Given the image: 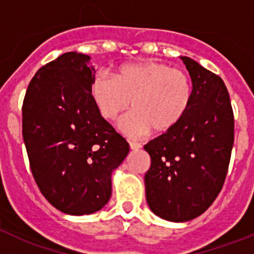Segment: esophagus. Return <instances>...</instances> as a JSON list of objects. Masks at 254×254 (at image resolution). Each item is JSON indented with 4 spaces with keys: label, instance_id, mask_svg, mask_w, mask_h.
I'll list each match as a JSON object with an SVG mask.
<instances>
[{
    "label": "esophagus",
    "instance_id": "obj_1",
    "mask_svg": "<svg viewBox=\"0 0 254 254\" xmlns=\"http://www.w3.org/2000/svg\"><path fill=\"white\" fill-rule=\"evenodd\" d=\"M129 147H131V150H138L141 149V143L134 142V141H129Z\"/></svg>",
    "mask_w": 254,
    "mask_h": 254
}]
</instances>
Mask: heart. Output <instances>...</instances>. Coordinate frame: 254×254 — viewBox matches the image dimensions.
Masks as SVG:
<instances>
[{
    "mask_svg": "<svg viewBox=\"0 0 254 254\" xmlns=\"http://www.w3.org/2000/svg\"><path fill=\"white\" fill-rule=\"evenodd\" d=\"M94 104L104 120L114 122L129 108L134 109L122 123V129L140 137L152 129L172 131L187 114L193 98L190 76L181 68L161 62L142 61L121 66L114 80L96 76L90 86Z\"/></svg>",
    "mask_w": 254,
    "mask_h": 254,
    "instance_id": "heart-1",
    "label": "heart"
}]
</instances>
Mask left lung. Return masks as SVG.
I'll list each match as a JSON object with an SVG mask.
<instances>
[{
	"instance_id": "left-lung-1",
	"label": "left lung",
	"mask_w": 254,
	"mask_h": 254,
	"mask_svg": "<svg viewBox=\"0 0 254 254\" xmlns=\"http://www.w3.org/2000/svg\"><path fill=\"white\" fill-rule=\"evenodd\" d=\"M193 98L177 127L147 142L146 201L156 216L185 223L203 214L223 188L234 143V114L225 84L190 57H181Z\"/></svg>"
}]
</instances>
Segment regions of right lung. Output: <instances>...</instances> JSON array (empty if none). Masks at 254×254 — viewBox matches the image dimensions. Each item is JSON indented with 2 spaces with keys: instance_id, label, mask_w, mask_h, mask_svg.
Listing matches in <instances>:
<instances>
[{
  "instance_id": "obj_1",
  "label": "right lung",
  "mask_w": 254,
  "mask_h": 254,
  "mask_svg": "<svg viewBox=\"0 0 254 254\" xmlns=\"http://www.w3.org/2000/svg\"><path fill=\"white\" fill-rule=\"evenodd\" d=\"M90 57L67 52L40 67L22 104V138L43 196L68 215L94 214L112 194V173L129 145L90 95Z\"/></svg>"
}]
</instances>
